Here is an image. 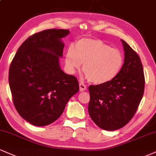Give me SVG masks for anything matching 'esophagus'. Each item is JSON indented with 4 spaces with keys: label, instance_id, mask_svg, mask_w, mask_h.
<instances>
[{
    "label": "esophagus",
    "instance_id": "34e87169",
    "mask_svg": "<svg viewBox=\"0 0 156 156\" xmlns=\"http://www.w3.org/2000/svg\"><path fill=\"white\" fill-rule=\"evenodd\" d=\"M79 86H80V91H85V90L86 89V86L83 83H82V82H80V83H79Z\"/></svg>",
    "mask_w": 156,
    "mask_h": 156
}]
</instances>
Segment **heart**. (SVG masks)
Listing matches in <instances>:
<instances>
[{
	"instance_id": "1",
	"label": "heart",
	"mask_w": 156,
	"mask_h": 156,
	"mask_svg": "<svg viewBox=\"0 0 156 156\" xmlns=\"http://www.w3.org/2000/svg\"><path fill=\"white\" fill-rule=\"evenodd\" d=\"M83 63V70L88 80L96 84L110 81L119 75L124 63L121 50L112 48L97 38H82L65 54V64L70 73H74Z\"/></svg>"
}]
</instances>
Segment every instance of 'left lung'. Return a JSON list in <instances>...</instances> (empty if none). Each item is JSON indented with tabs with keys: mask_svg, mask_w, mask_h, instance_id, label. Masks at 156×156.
Wrapping results in <instances>:
<instances>
[{
	"mask_svg": "<svg viewBox=\"0 0 156 156\" xmlns=\"http://www.w3.org/2000/svg\"><path fill=\"white\" fill-rule=\"evenodd\" d=\"M123 66L115 78L99 85L89 86L88 110L99 128L114 131L126 125L137 110L144 89L141 59L126 41Z\"/></svg>",
	"mask_w": 156,
	"mask_h": 156,
	"instance_id": "1",
	"label": "left lung"
}]
</instances>
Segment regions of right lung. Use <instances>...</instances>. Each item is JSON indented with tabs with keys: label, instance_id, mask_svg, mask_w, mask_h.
<instances>
[{
	"label": "right lung",
	"instance_id": "right-lung-1",
	"mask_svg": "<svg viewBox=\"0 0 156 156\" xmlns=\"http://www.w3.org/2000/svg\"><path fill=\"white\" fill-rule=\"evenodd\" d=\"M68 30H45L23 42L11 62L9 82L12 100L22 118L37 126L53 123L79 91L76 77L60 69L62 37Z\"/></svg>",
	"mask_w": 156,
	"mask_h": 156
}]
</instances>
